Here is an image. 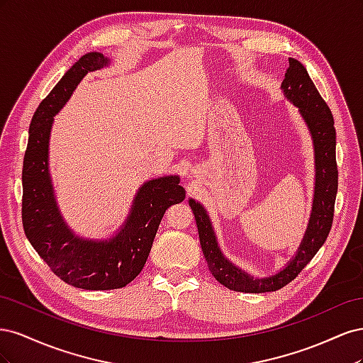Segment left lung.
<instances>
[{
  "instance_id": "left-lung-1",
  "label": "left lung",
  "mask_w": 363,
  "mask_h": 363,
  "mask_svg": "<svg viewBox=\"0 0 363 363\" xmlns=\"http://www.w3.org/2000/svg\"><path fill=\"white\" fill-rule=\"evenodd\" d=\"M284 96L298 107L309 128L315 148V194L309 225L295 256L280 272L269 277L255 279L248 272L239 269L224 257L216 242L213 227L206 208L195 200H189L194 212L203 255L208 271L225 288L238 292L262 294L281 289L304 269L313 256L323 247L330 233L335 200L337 192V164H336V130L333 115L327 103L318 92L303 63L289 59V68L281 83Z\"/></svg>"
}]
</instances>
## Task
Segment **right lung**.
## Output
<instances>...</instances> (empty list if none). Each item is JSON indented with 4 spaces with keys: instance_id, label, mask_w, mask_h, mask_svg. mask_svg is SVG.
Segmentation results:
<instances>
[{
    "instance_id": "right-lung-1",
    "label": "right lung",
    "mask_w": 363,
    "mask_h": 363,
    "mask_svg": "<svg viewBox=\"0 0 363 363\" xmlns=\"http://www.w3.org/2000/svg\"><path fill=\"white\" fill-rule=\"evenodd\" d=\"M108 62L101 52L84 54L43 98L31 118L23 168V225L27 239L59 279L87 291L124 288L135 280L145 265L167 208L186 196L179 175L145 182L125 223L115 236L104 240L79 238L63 221L48 169L52 121L83 77L104 68Z\"/></svg>"
}]
</instances>
